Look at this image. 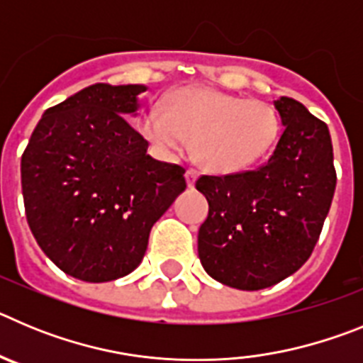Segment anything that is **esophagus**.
<instances>
[{
	"mask_svg": "<svg viewBox=\"0 0 363 363\" xmlns=\"http://www.w3.org/2000/svg\"><path fill=\"white\" fill-rule=\"evenodd\" d=\"M185 179H187L189 187H194V184H196V179H198V171H194V169H187V172H185Z\"/></svg>",
	"mask_w": 363,
	"mask_h": 363,
	"instance_id": "obj_1",
	"label": "esophagus"
}]
</instances>
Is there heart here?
I'll return each mask as SVG.
<instances>
[{
  "instance_id": "heart-1",
  "label": "heart",
  "mask_w": 363,
  "mask_h": 363,
  "mask_svg": "<svg viewBox=\"0 0 363 363\" xmlns=\"http://www.w3.org/2000/svg\"><path fill=\"white\" fill-rule=\"evenodd\" d=\"M140 130L167 158L184 152L194 136V152L221 174L247 171L265 158L281 133L280 114L264 99H243L211 86H182L163 107H149Z\"/></svg>"
}]
</instances>
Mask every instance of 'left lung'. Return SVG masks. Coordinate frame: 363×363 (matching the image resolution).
Segmentation results:
<instances>
[{"instance_id": "8db88e82", "label": "left lung", "mask_w": 363, "mask_h": 363, "mask_svg": "<svg viewBox=\"0 0 363 363\" xmlns=\"http://www.w3.org/2000/svg\"><path fill=\"white\" fill-rule=\"evenodd\" d=\"M274 107L285 129L264 165L196 182L209 201L198 256L211 278L234 289H265L306 264L335 194L327 125L287 96Z\"/></svg>"}]
</instances>
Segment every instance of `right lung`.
Returning a JSON list of instances; mask_svg holds the SVG:
<instances>
[{
  "mask_svg": "<svg viewBox=\"0 0 363 363\" xmlns=\"http://www.w3.org/2000/svg\"><path fill=\"white\" fill-rule=\"evenodd\" d=\"M143 85L96 83L47 108L21 156L25 214L41 251L70 277L101 284L142 264L152 225L185 169L147 154L123 116Z\"/></svg>",
  "mask_w": 363,
  "mask_h": 363,
  "instance_id": "add662e5",
  "label": "right lung"
}]
</instances>
